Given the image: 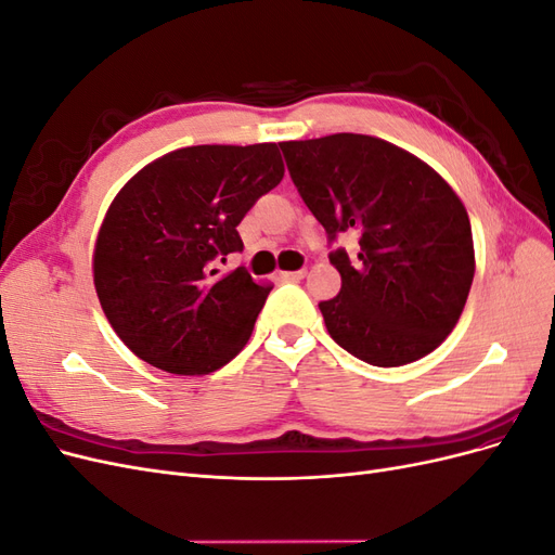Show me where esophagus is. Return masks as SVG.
Segmentation results:
<instances>
[{"label":"esophagus","mask_w":555,"mask_h":555,"mask_svg":"<svg viewBox=\"0 0 555 555\" xmlns=\"http://www.w3.org/2000/svg\"><path fill=\"white\" fill-rule=\"evenodd\" d=\"M308 273L304 271V268H300V271H280V273H275V278L278 280H282V282H298V280H304Z\"/></svg>","instance_id":"esophagus-1"}]
</instances>
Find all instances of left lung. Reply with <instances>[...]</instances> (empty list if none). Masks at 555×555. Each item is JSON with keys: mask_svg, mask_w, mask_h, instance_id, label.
I'll return each instance as SVG.
<instances>
[{"mask_svg": "<svg viewBox=\"0 0 555 555\" xmlns=\"http://www.w3.org/2000/svg\"><path fill=\"white\" fill-rule=\"evenodd\" d=\"M328 245L354 231L359 255L328 251L340 294L322 300L331 338L371 365L422 359L456 326L475 278L467 212L428 164L382 139L333 133L280 143Z\"/></svg>", "mask_w": 555, "mask_h": 555, "instance_id": "8db88e82", "label": "left lung"}]
</instances>
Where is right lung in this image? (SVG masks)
Wrapping results in <instances>:
<instances>
[{
	"mask_svg": "<svg viewBox=\"0 0 555 555\" xmlns=\"http://www.w3.org/2000/svg\"><path fill=\"white\" fill-rule=\"evenodd\" d=\"M275 143L192 145L147 164L111 204L94 287L113 331L145 363L206 375L249 340L271 287L215 263L243 249L238 224L278 188Z\"/></svg>",
	"mask_w": 555,
	"mask_h": 555,
	"instance_id": "right-lung-1",
	"label": "right lung"
}]
</instances>
